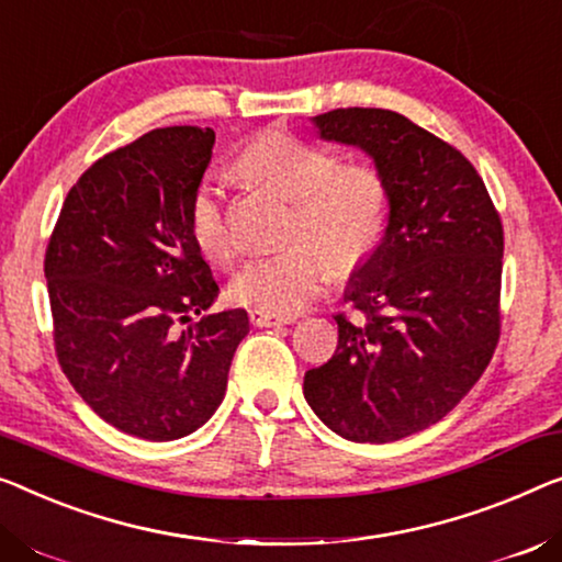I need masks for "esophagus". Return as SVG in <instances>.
Masks as SVG:
<instances>
[{"label": "esophagus", "instance_id": "1", "mask_svg": "<svg viewBox=\"0 0 562 562\" xmlns=\"http://www.w3.org/2000/svg\"><path fill=\"white\" fill-rule=\"evenodd\" d=\"M249 321L257 328H278V325H288L295 321V317H284V315H272V313H265V310H249Z\"/></svg>", "mask_w": 562, "mask_h": 562}]
</instances>
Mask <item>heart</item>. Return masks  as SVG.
I'll use <instances>...</instances> for the list:
<instances>
[{"label":"heart","instance_id":"heart-1","mask_svg":"<svg viewBox=\"0 0 562 562\" xmlns=\"http://www.w3.org/2000/svg\"><path fill=\"white\" fill-rule=\"evenodd\" d=\"M239 171L292 201L284 239L295 245L252 257L234 274V303L292 315L328 272H353L379 249L389 222V187L371 164L346 161L292 133H265L239 156ZM189 227L206 257L227 262L234 237L222 179L204 173L189 201Z\"/></svg>","mask_w":562,"mask_h":562}]
</instances>
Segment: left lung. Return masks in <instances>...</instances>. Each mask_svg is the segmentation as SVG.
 <instances>
[{
    "label": "left lung",
    "mask_w": 562,
    "mask_h": 562,
    "mask_svg": "<svg viewBox=\"0 0 562 562\" xmlns=\"http://www.w3.org/2000/svg\"><path fill=\"white\" fill-rule=\"evenodd\" d=\"M317 136L366 150L389 187V227L350 274L338 348L303 393L350 441L386 443L441 422L499 340L505 234L482 176L447 140L383 108L315 115Z\"/></svg>",
    "instance_id": "1"
}]
</instances>
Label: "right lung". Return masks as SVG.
Instances as JSON below:
<instances>
[{"label":"right lung","mask_w":562,"mask_h":562,"mask_svg":"<svg viewBox=\"0 0 562 562\" xmlns=\"http://www.w3.org/2000/svg\"><path fill=\"white\" fill-rule=\"evenodd\" d=\"M214 131L156 128L90 166L45 252L55 353L72 389L123 434L173 441L204 426L249 333L245 310L201 315L220 295L189 227Z\"/></svg>","instance_id":"1"}]
</instances>
